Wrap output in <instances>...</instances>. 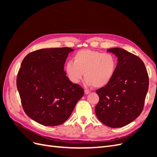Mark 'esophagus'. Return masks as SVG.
Instances as JSON below:
<instances>
[{
    "label": "esophagus",
    "mask_w": 157,
    "mask_h": 157,
    "mask_svg": "<svg viewBox=\"0 0 157 157\" xmlns=\"http://www.w3.org/2000/svg\"><path fill=\"white\" fill-rule=\"evenodd\" d=\"M84 92H85V94H89L90 93V90H84Z\"/></svg>",
    "instance_id": "obj_1"
}]
</instances>
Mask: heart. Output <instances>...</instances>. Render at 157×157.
<instances>
[{"mask_svg":"<svg viewBox=\"0 0 157 157\" xmlns=\"http://www.w3.org/2000/svg\"><path fill=\"white\" fill-rule=\"evenodd\" d=\"M117 65L116 57L109 53L91 50H81L73 56V61H68L65 71L69 79L78 83L84 73L85 84L100 88L113 78Z\"/></svg>","mask_w":157,"mask_h":157,"instance_id":"obj_1","label":"heart"}]
</instances>
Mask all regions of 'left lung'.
Listing matches in <instances>:
<instances>
[{"label":"left lung","mask_w":157,"mask_h":157,"mask_svg":"<svg viewBox=\"0 0 157 157\" xmlns=\"http://www.w3.org/2000/svg\"><path fill=\"white\" fill-rule=\"evenodd\" d=\"M118 58L115 73L105 86L96 90L99 101L95 113L103 124L123 127L141 113L149 88V76L138 56L124 49H108Z\"/></svg>","instance_id":"obj_1"}]
</instances>
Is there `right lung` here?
<instances>
[{
	"instance_id": "add662e5",
	"label": "right lung",
	"mask_w": 157,
	"mask_h": 157,
	"mask_svg": "<svg viewBox=\"0 0 157 157\" xmlns=\"http://www.w3.org/2000/svg\"><path fill=\"white\" fill-rule=\"evenodd\" d=\"M72 48H43L23 59L16 84L23 110L39 124H63L72 113L84 90L66 76L64 64Z\"/></svg>"
}]
</instances>
